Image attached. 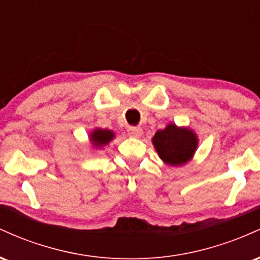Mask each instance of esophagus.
I'll use <instances>...</instances> for the list:
<instances>
[{
  "instance_id": "1",
  "label": "esophagus",
  "mask_w": 260,
  "mask_h": 260,
  "mask_svg": "<svg viewBox=\"0 0 260 260\" xmlns=\"http://www.w3.org/2000/svg\"><path fill=\"white\" fill-rule=\"evenodd\" d=\"M143 134V129L140 127H129L128 128V136L132 138H139Z\"/></svg>"
}]
</instances>
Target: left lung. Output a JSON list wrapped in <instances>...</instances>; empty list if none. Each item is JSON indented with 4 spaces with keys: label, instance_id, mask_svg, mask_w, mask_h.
Returning a JSON list of instances; mask_svg holds the SVG:
<instances>
[{
    "label": "left lung",
    "instance_id": "obj_1",
    "mask_svg": "<svg viewBox=\"0 0 260 260\" xmlns=\"http://www.w3.org/2000/svg\"><path fill=\"white\" fill-rule=\"evenodd\" d=\"M155 150L164 164L180 168L194 156L198 149V136L189 127H178L169 123L164 129L157 131L151 138Z\"/></svg>",
    "mask_w": 260,
    "mask_h": 260
}]
</instances>
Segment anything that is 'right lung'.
Returning <instances> with one entry per match:
<instances>
[{
  "label": "right lung",
  "mask_w": 260,
  "mask_h": 260,
  "mask_svg": "<svg viewBox=\"0 0 260 260\" xmlns=\"http://www.w3.org/2000/svg\"><path fill=\"white\" fill-rule=\"evenodd\" d=\"M115 138V132L111 129H103V128H95L91 132H89V142L91 148L103 149L106 147L111 140Z\"/></svg>",
  "instance_id": "1"
}]
</instances>
